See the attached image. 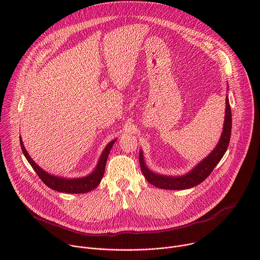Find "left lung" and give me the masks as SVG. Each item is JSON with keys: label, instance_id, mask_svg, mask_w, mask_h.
Here are the masks:
<instances>
[{"label": "left lung", "instance_id": "left-lung-1", "mask_svg": "<svg viewBox=\"0 0 260 260\" xmlns=\"http://www.w3.org/2000/svg\"><path fill=\"white\" fill-rule=\"evenodd\" d=\"M228 90H229V86H228ZM225 104L226 106H225L223 131H222L218 144L207 157H205L201 162H199L187 174L182 175V176H167V175H160V174L154 173L153 171H151L149 168H148L144 160L143 151L140 150V155H139L140 167L146 180L150 184H152L153 186L158 187L160 189L183 190V189H188L197 186V185L202 183L206 178H208V176L212 173L214 168L218 165V162L221 160V158L223 157L224 153L226 152L230 140H231L232 110H231L230 100L228 95L225 99Z\"/></svg>", "mask_w": 260, "mask_h": 260}]
</instances>
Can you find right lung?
<instances>
[{
  "label": "right lung",
  "mask_w": 260,
  "mask_h": 260,
  "mask_svg": "<svg viewBox=\"0 0 260 260\" xmlns=\"http://www.w3.org/2000/svg\"><path fill=\"white\" fill-rule=\"evenodd\" d=\"M115 142H116V139L108 143V145L105 147L104 151L100 156V159L96 164L95 169L89 175L81 178H63V177L51 175L37 165L28 155L25 147L23 146L22 140L20 138L21 150L25 158L27 159L28 164L37 173V175L39 176V178L47 185L49 188L58 192H66V193H86L91 191L95 187H98V185L103 179V176L105 173L106 162H107L110 150Z\"/></svg>",
  "instance_id": "right-lung-1"
}]
</instances>
